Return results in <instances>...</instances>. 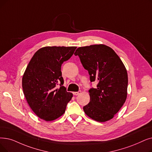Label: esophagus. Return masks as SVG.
Masks as SVG:
<instances>
[{
  "label": "esophagus",
  "mask_w": 152,
  "mask_h": 152,
  "mask_svg": "<svg viewBox=\"0 0 152 152\" xmlns=\"http://www.w3.org/2000/svg\"><path fill=\"white\" fill-rule=\"evenodd\" d=\"M81 91H79L78 92H72V93H73V94H74L75 96H77V95L80 94L81 93Z\"/></svg>",
  "instance_id": "1"
}]
</instances>
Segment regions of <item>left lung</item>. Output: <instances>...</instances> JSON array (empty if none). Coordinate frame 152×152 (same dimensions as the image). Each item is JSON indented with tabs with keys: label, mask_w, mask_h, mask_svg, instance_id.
<instances>
[{
	"label": "left lung",
	"mask_w": 152,
	"mask_h": 152,
	"mask_svg": "<svg viewBox=\"0 0 152 152\" xmlns=\"http://www.w3.org/2000/svg\"><path fill=\"white\" fill-rule=\"evenodd\" d=\"M75 55L88 71L90 81L98 82L96 88L89 90L85 114L97 122L112 119L127 99L128 75L124 63L113 49L102 44L79 47Z\"/></svg>",
	"instance_id": "1"
}]
</instances>
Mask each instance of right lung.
Here are the masks:
<instances>
[{
    "instance_id": "obj_1",
    "label": "right lung",
    "mask_w": 152,
    "mask_h": 152,
    "mask_svg": "<svg viewBox=\"0 0 152 152\" xmlns=\"http://www.w3.org/2000/svg\"><path fill=\"white\" fill-rule=\"evenodd\" d=\"M76 47H45L31 58L22 77L23 94L34 113L46 121L64 113L72 97L64 87L61 64L73 55ZM61 83L58 89L56 85Z\"/></svg>"
}]
</instances>
